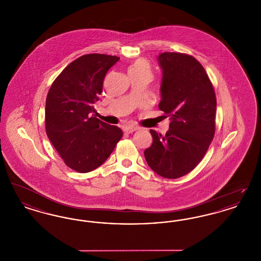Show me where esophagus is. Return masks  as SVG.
<instances>
[{
    "label": "esophagus",
    "instance_id": "esophagus-1",
    "mask_svg": "<svg viewBox=\"0 0 261 261\" xmlns=\"http://www.w3.org/2000/svg\"><path fill=\"white\" fill-rule=\"evenodd\" d=\"M139 129L140 128L138 126H135V125H128V126L125 127V132L126 133H133V132H135L137 130H139Z\"/></svg>",
    "mask_w": 261,
    "mask_h": 261
}]
</instances>
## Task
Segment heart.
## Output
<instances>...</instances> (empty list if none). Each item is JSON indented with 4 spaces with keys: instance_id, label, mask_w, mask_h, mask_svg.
I'll use <instances>...</instances> for the list:
<instances>
[{
    "instance_id": "heart-1",
    "label": "heart",
    "mask_w": 261,
    "mask_h": 261,
    "mask_svg": "<svg viewBox=\"0 0 261 261\" xmlns=\"http://www.w3.org/2000/svg\"><path fill=\"white\" fill-rule=\"evenodd\" d=\"M128 73L150 74V65L149 62L145 59H138L129 66Z\"/></svg>"
}]
</instances>
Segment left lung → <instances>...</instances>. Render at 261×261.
<instances>
[{"label": "left lung", "mask_w": 261, "mask_h": 261, "mask_svg": "<svg viewBox=\"0 0 261 261\" xmlns=\"http://www.w3.org/2000/svg\"><path fill=\"white\" fill-rule=\"evenodd\" d=\"M160 110L170 116L165 135L149 130L152 145L144 154L160 176L176 179L191 172L207 151L215 133L216 97L208 75L194 57L165 51Z\"/></svg>", "instance_id": "left-lung-1"}]
</instances>
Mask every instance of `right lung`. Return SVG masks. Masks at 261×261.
<instances>
[{
	"mask_svg": "<svg viewBox=\"0 0 261 261\" xmlns=\"http://www.w3.org/2000/svg\"><path fill=\"white\" fill-rule=\"evenodd\" d=\"M118 57L89 54L69 63L51 84L45 108L46 133L64 163L80 173L100 166L123 135L94 114L105 76Z\"/></svg>",
	"mask_w": 261,
	"mask_h": 261,
	"instance_id": "right-lung-1",
	"label": "right lung"
}]
</instances>
